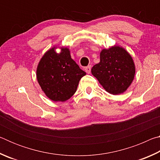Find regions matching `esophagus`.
<instances>
[{"label": "esophagus", "mask_w": 160, "mask_h": 160, "mask_svg": "<svg viewBox=\"0 0 160 160\" xmlns=\"http://www.w3.org/2000/svg\"><path fill=\"white\" fill-rule=\"evenodd\" d=\"M85 72H87V73L90 74V72H91V66H87V67L85 68Z\"/></svg>", "instance_id": "esophagus-1"}]
</instances>
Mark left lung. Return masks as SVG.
Listing matches in <instances>:
<instances>
[{
	"mask_svg": "<svg viewBox=\"0 0 160 160\" xmlns=\"http://www.w3.org/2000/svg\"><path fill=\"white\" fill-rule=\"evenodd\" d=\"M91 72L105 90L118 94L125 92L131 85L135 70L130 54L123 48L115 46L102 51L100 62L94 65Z\"/></svg>",
	"mask_w": 160,
	"mask_h": 160,
	"instance_id": "1",
	"label": "left lung"
}]
</instances>
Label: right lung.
I'll return each instance as SVG.
<instances>
[{"instance_id":"right-lung-1","label":"right lung","mask_w":160,"mask_h":160,"mask_svg":"<svg viewBox=\"0 0 160 160\" xmlns=\"http://www.w3.org/2000/svg\"><path fill=\"white\" fill-rule=\"evenodd\" d=\"M86 72L71 58L69 49L63 48L60 53L48 50L42 58L37 70L38 82L48 98L65 102L77 90L78 83Z\"/></svg>"}]
</instances>
